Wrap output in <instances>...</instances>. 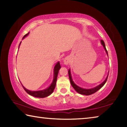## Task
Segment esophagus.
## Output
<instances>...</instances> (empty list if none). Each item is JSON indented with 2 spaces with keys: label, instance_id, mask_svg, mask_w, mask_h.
Masks as SVG:
<instances>
[{
  "label": "esophagus",
  "instance_id": "obj_1",
  "mask_svg": "<svg viewBox=\"0 0 127 127\" xmlns=\"http://www.w3.org/2000/svg\"><path fill=\"white\" fill-rule=\"evenodd\" d=\"M70 63V59L69 57H66L64 59V64L65 65H68Z\"/></svg>",
  "mask_w": 127,
  "mask_h": 127
}]
</instances>
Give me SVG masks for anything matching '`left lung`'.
Listing matches in <instances>:
<instances>
[{
  "mask_svg": "<svg viewBox=\"0 0 127 127\" xmlns=\"http://www.w3.org/2000/svg\"><path fill=\"white\" fill-rule=\"evenodd\" d=\"M101 43L102 46H104V48L105 49V51H106L107 55H108V54H107V51L106 50V47H105L104 41L102 40H101ZM68 74H69V77L70 83H71L72 87L74 88V89L76 90V91L77 92H78V93L80 94L81 95H92V94H93L94 93H95L96 92H97L98 90H100L101 88L103 86L105 85V83H106V82L107 81V77H108V76H107V77H106V78L105 79V80L104 82H103L102 83H101L100 85L97 86H96V87H94V88H92V89H82V88L78 86H77L74 83V82L73 81V80H72L71 74H70V69L68 70ZM108 75H109V73H108Z\"/></svg>",
  "mask_w": 127,
  "mask_h": 127,
  "instance_id": "left-lung-1",
  "label": "left lung"
}]
</instances>
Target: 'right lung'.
<instances>
[{
	"instance_id": "add662e5",
	"label": "right lung",
	"mask_w": 127,
	"mask_h": 127,
	"mask_svg": "<svg viewBox=\"0 0 127 127\" xmlns=\"http://www.w3.org/2000/svg\"><path fill=\"white\" fill-rule=\"evenodd\" d=\"M29 35V33L26 35H25L22 39H23L25 37ZM21 44V42H20ZM19 47H20V45H19ZM61 68V66L60 65V63L59 62H58V63L55 64V65L54 66V78H53V82L51 83V85L49 86L48 88H47L46 89L44 90H41V91H30V90H27L26 89L25 87H23L22 86V87L24 90L26 91V92H27V94H29L30 95L34 96V97H39V98H44V97H46L47 96H48L53 93V92L54 90L55 86H56V82H57V76H58V74L59 70L60 69V68ZM22 85V84H21Z\"/></svg>"
}]
</instances>
